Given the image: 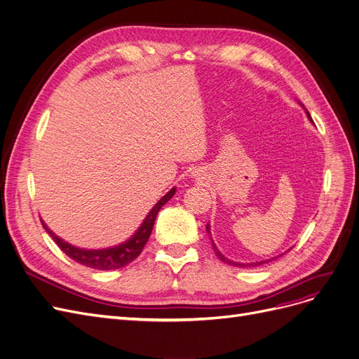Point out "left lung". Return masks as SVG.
<instances>
[{"label": "left lung", "instance_id": "8db88e82", "mask_svg": "<svg viewBox=\"0 0 359 359\" xmlns=\"http://www.w3.org/2000/svg\"><path fill=\"white\" fill-rule=\"evenodd\" d=\"M302 105V104H301ZM304 107V105H302ZM304 110H305V107H304ZM305 113H306V117L311 120V116H309V113H308V110H305ZM313 121V120H311ZM207 233L210 235V239H211V243H212V249H214V252H215V255L220 258L223 262H226V264H229V266H233V267H242V269H248V267H258V266H261V264H267V262H271L273 259H276V258H278V257H282V255H278V257H274V258H270V259H264V261H257V262H236V261H231V259H229V258H226L220 251H218V248L215 246V243H214V241H212V238H211V229H210V224H207Z\"/></svg>", "mask_w": 359, "mask_h": 359}]
</instances>
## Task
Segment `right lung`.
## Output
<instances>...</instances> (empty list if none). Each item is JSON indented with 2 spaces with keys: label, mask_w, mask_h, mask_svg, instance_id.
Listing matches in <instances>:
<instances>
[{
  "label": "right lung",
  "mask_w": 359,
  "mask_h": 359,
  "mask_svg": "<svg viewBox=\"0 0 359 359\" xmlns=\"http://www.w3.org/2000/svg\"><path fill=\"white\" fill-rule=\"evenodd\" d=\"M176 194V188L170 189L158 202L152 207V210L148 212L145 217V220L142 224L137 227L135 231V235H132L126 242H123L120 245L111 246V248H102V249H85V248H77L70 245L69 242H65L61 238H58L55 233L46 226L42 220V226L46 230V233L54 239V242L58 245V248L63 251L67 257L74 259L76 262L82 264V266H86L89 269H95V270H116L121 269L124 266H128L129 262H132L139 254L142 252V249L145 243L148 242L151 231L155 223V218H157L158 211L161 207L168 202L173 195Z\"/></svg>",
  "instance_id": "obj_1"
}]
</instances>
